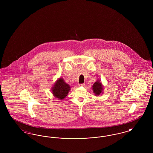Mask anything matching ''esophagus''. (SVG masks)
<instances>
[{"mask_svg":"<svg viewBox=\"0 0 153 153\" xmlns=\"http://www.w3.org/2000/svg\"><path fill=\"white\" fill-rule=\"evenodd\" d=\"M85 85V84H78V86L79 87H83Z\"/></svg>","mask_w":153,"mask_h":153,"instance_id":"1","label":"esophagus"}]
</instances>
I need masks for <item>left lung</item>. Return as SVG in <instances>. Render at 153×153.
<instances>
[{
    "label": "left lung",
    "instance_id": "1",
    "mask_svg": "<svg viewBox=\"0 0 153 153\" xmlns=\"http://www.w3.org/2000/svg\"><path fill=\"white\" fill-rule=\"evenodd\" d=\"M92 89L94 91V93H95L96 96H99L102 93V83L99 82V81H97L95 82L92 86Z\"/></svg>",
    "mask_w": 153,
    "mask_h": 153
}]
</instances>
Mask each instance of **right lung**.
Wrapping results in <instances>:
<instances>
[{"mask_svg": "<svg viewBox=\"0 0 153 153\" xmlns=\"http://www.w3.org/2000/svg\"><path fill=\"white\" fill-rule=\"evenodd\" d=\"M70 88V86L66 83L64 80L60 78L52 88V93L56 97L62 100L67 96Z\"/></svg>", "mask_w": 153, "mask_h": 153, "instance_id": "1", "label": "right lung"}]
</instances>
